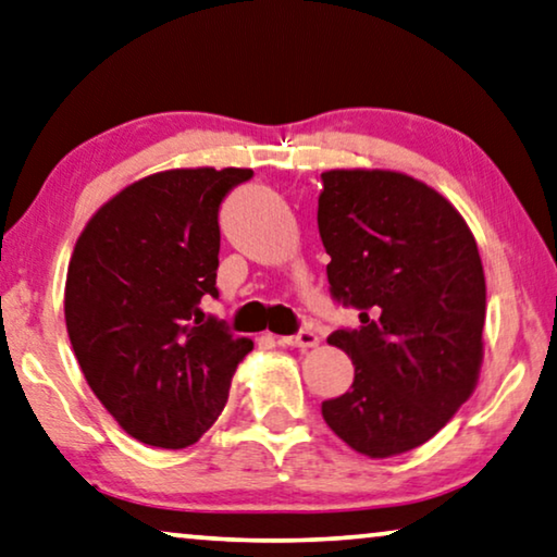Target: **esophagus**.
<instances>
[{
	"mask_svg": "<svg viewBox=\"0 0 557 557\" xmlns=\"http://www.w3.org/2000/svg\"><path fill=\"white\" fill-rule=\"evenodd\" d=\"M280 343L287 345V347H314L320 343V337H318V332H314V330L302 327V330H297L295 335L280 337Z\"/></svg>",
	"mask_w": 557,
	"mask_h": 557,
	"instance_id": "1",
	"label": "esophagus"
}]
</instances>
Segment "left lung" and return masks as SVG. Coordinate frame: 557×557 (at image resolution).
Returning a JSON list of instances; mask_svg holds the SVG:
<instances>
[{
  "label": "left lung",
  "instance_id": "8db88e82",
  "mask_svg": "<svg viewBox=\"0 0 557 557\" xmlns=\"http://www.w3.org/2000/svg\"><path fill=\"white\" fill-rule=\"evenodd\" d=\"M318 227L332 300L360 312L330 345L355 380L322 403L352 450L389 458L428 443L458 412L483 360L485 275L460 212L422 182L387 170L322 172Z\"/></svg>",
  "mask_w": 557,
  "mask_h": 557
}]
</instances>
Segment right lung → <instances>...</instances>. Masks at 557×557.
<instances>
[{"instance_id": "right-lung-1", "label": "right lung", "mask_w": 557, "mask_h": 557, "mask_svg": "<svg viewBox=\"0 0 557 557\" xmlns=\"http://www.w3.org/2000/svg\"><path fill=\"white\" fill-rule=\"evenodd\" d=\"M252 170H170L124 187L74 247L64 287L89 387L139 443H197L227 403L250 337L202 312L218 293L220 207Z\"/></svg>"}]
</instances>
